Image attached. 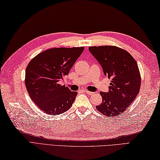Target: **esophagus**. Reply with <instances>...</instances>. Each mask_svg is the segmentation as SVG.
<instances>
[{
    "label": "esophagus",
    "mask_w": 160,
    "mask_h": 160,
    "mask_svg": "<svg viewBox=\"0 0 160 160\" xmlns=\"http://www.w3.org/2000/svg\"><path fill=\"white\" fill-rule=\"evenodd\" d=\"M84 92H86V94H89V95H92V94H94V93L92 92H90V91H88V90H84Z\"/></svg>",
    "instance_id": "obj_1"
}]
</instances>
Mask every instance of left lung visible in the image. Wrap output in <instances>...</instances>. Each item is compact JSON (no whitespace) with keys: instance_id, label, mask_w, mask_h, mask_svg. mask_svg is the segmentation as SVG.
<instances>
[{"instance_id":"1","label":"left lung","mask_w":160,"mask_h":160,"mask_svg":"<svg viewBox=\"0 0 160 160\" xmlns=\"http://www.w3.org/2000/svg\"><path fill=\"white\" fill-rule=\"evenodd\" d=\"M89 51L111 78L109 92H100L102 102L97 106L106 117L119 115L134 102L141 87V75L137 61L128 52L114 45L90 46Z\"/></svg>"}]
</instances>
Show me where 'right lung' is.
<instances>
[{
  "mask_svg": "<svg viewBox=\"0 0 160 160\" xmlns=\"http://www.w3.org/2000/svg\"><path fill=\"white\" fill-rule=\"evenodd\" d=\"M83 50V47L50 48L28 63L25 87L31 99L45 113L60 115L72 106L77 92L70 91L59 81L68 75Z\"/></svg>",
  "mask_w": 160,
  "mask_h": 160,
  "instance_id": "add662e5",
  "label": "right lung"
}]
</instances>
